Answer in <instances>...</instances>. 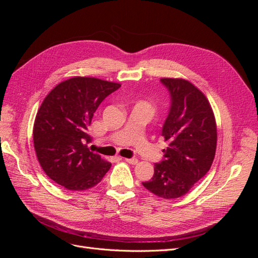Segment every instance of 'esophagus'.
Wrapping results in <instances>:
<instances>
[{
	"mask_svg": "<svg viewBox=\"0 0 258 258\" xmlns=\"http://www.w3.org/2000/svg\"><path fill=\"white\" fill-rule=\"evenodd\" d=\"M124 161H127L128 163H131V165H137L138 159L137 158H122Z\"/></svg>",
	"mask_w": 258,
	"mask_h": 258,
	"instance_id": "esophagus-1",
	"label": "esophagus"
}]
</instances>
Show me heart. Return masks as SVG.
<instances>
[{"instance_id": "1", "label": "heart", "mask_w": 258, "mask_h": 258, "mask_svg": "<svg viewBox=\"0 0 258 258\" xmlns=\"http://www.w3.org/2000/svg\"><path fill=\"white\" fill-rule=\"evenodd\" d=\"M144 105H145V106H146V107L148 108V110H150V111H151V108H152V107H151V105H148V104H144Z\"/></svg>"}]
</instances>
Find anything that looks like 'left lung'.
Returning a JSON list of instances; mask_svg holds the SVG:
<instances>
[{
  "label": "left lung",
  "instance_id": "8db88e82",
  "mask_svg": "<svg viewBox=\"0 0 258 258\" xmlns=\"http://www.w3.org/2000/svg\"><path fill=\"white\" fill-rule=\"evenodd\" d=\"M170 93L171 105L161 136L168 142L163 159L155 163L146 189L165 199L188 192L204 177L216 151V122L208 99L197 87L182 79H161Z\"/></svg>",
  "mask_w": 258,
  "mask_h": 258
}]
</instances>
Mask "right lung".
I'll return each instance as SVG.
<instances>
[{
  "label": "right lung",
  "instance_id": "right-lung-1",
  "mask_svg": "<svg viewBox=\"0 0 258 258\" xmlns=\"http://www.w3.org/2000/svg\"><path fill=\"white\" fill-rule=\"evenodd\" d=\"M120 84L95 77H72L58 84L37 111L33 141L38 162L49 178L69 190H85L101 182L111 162L87 143L93 113Z\"/></svg>",
  "mask_w": 258,
  "mask_h": 258
}]
</instances>
